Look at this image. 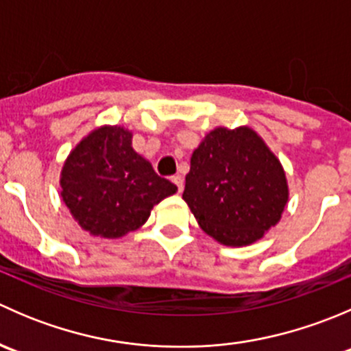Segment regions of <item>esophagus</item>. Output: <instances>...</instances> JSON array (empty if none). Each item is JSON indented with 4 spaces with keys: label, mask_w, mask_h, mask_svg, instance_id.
I'll list each match as a JSON object with an SVG mask.
<instances>
[{
    "label": "esophagus",
    "mask_w": 351,
    "mask_h": 351,
    "mask_svg": "<svg viewBox=\"0 0 351 351\" xmlns=\"http://www.w3.org/2000/svg\"><path fill=\"white\" fill-rule=\"evenodd\" d=\"M173 183H175L176 185V189H178V192H183V178L180 175H176V176H173Z\"/></svg>",
    "instance_id": "34e87169"
}]
</instances>
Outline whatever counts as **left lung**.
Masks as SVG:
<instances>
[{"instance_id": "left-lung-1", "label": "left lung", "mask_w": 351, "mask_h": 351, "mask_svg": "<svg viewBox=\"0 0 351 351\" xmlns=\"http://www.w3.org/2000/svg\"><path fill=\"white\" fill-rule=\"evenodd\" d=\"M183 200L215 241L247 246L278 224L289 185L280 159L256 130L215 127L193 151Z\"/></svg>"}]
</instances>
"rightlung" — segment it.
<instances>
[{"label":"right lung","instance_id":"add662e5","mask_svg":"<svg viewBox=\"0 0 351 351\" xmlns=\"http://www.w3.org/2000/svg\"><path fill=\"white\" fill-rule=\"evenodd\" d=\"M61 197L74 221L91 236L119 239L146 224L176 185L156 175L132 147V132L101 125L76 144L61 171Z\"/></svg>","mask_w":351,"mask_h":351}]
</instances>
